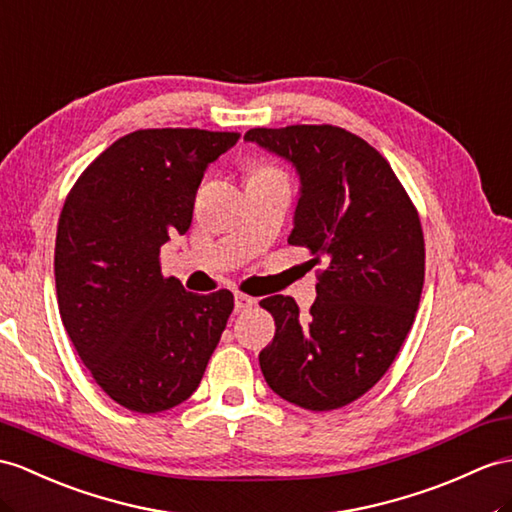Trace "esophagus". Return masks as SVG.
I'll list each match as a JSON object with an SVG mask.
<instances>
[{"label":"esophagus","instance_id":"34e87169","mask_svg":"<svg viewBox=\"0 0 512 512\" xmlns=\"http://www.w3.org/2000/svg\"><path fill=\"white\" fill-rule=\"evenodd\" d=\"M254 306H256V299L252 295L234 293V308L239 310V313H245V310H252Z\"/></svg>","mask_w":512,"mask_h":512}]
</instances>
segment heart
<instances>
[{
  "mask_svg": "<svg viewBox=\"0 0 512 512\" xmlns=\"http://www.w3.org/2000/svg\"><path fill=\"white\" fill-rule=\"evenodd\" d=\"M260 171H276V169H260Z\"/></svg>",
  "mask_w": 512,
  "mask_h": 512,
  "instance_id": "1",
  "label": "heart"
}]
</instances>
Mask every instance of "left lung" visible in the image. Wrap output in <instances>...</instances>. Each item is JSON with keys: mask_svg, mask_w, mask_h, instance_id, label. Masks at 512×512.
I'll list each match as a JSON object with an SVG mask.
<instances>
[{"mask_svg": "<svg viewBox=\"0 0 512 512\" xmlns=\"http://www.w3.org/2000/svg\"><path fill=\"white\" fill-rule=\"evenodd\" d=\"M245 141L295 165L302 195L289 243L326 265L308 315L286 295L260 302L276 321L260 369L286 402L347 406L378 384L413 328L426 273L419 213L378 149L343 128H252Z\"/></svg>", "mask_w": 512, "mask_h": 512, "instance_id": "left-lung-1", "label": "left lung"}]
</instances>
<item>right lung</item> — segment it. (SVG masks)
I'll use <instances>...</instances> for the list:
<instances>
[{
	"instance_id": "1",
	"label": "right lung",
	"mask_w": 512,
	"mask_h": 512,
	"mask_svg": "<svg viewBox=\"0 0 512 512\" xmlns=\"http://www.w3.org/2000/svg\"><path fill=\"white\" fill-rule=\"evenodd\" d=\"M239 132L136 130L71 186L56 232L60 319L102 391L134 413L189 400L234 308L228 289L189 293L160 247L191 226L197 186Z\"/></svg>"
}]
</instances>
